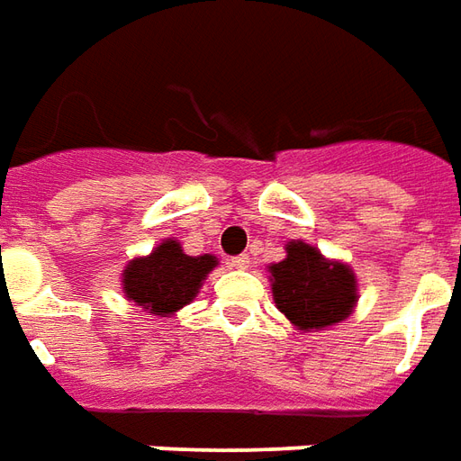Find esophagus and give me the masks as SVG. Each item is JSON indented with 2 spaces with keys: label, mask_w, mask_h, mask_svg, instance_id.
I'll list each match as a JSON object with an SVG mask.
<instances>
[{
  "label": "esophagus",
  "mask_w": 461,
  "mask_h": 461,
  "mask_svg": "<svg viewBox=\"0 0 461 461\" xmlns=\"http://www.w3.org/2000/svg\"><path fill=\"white\" fill-rule=\"evenodd\" d=\"M248 266H250V258L248 256L230 258V267H236V270H246Z\"/></svg>",
  "instance_id": "obj_1"
}]
</instances>
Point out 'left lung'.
Masks as SVG:
<instances>
[{
    "mask_svg": "<svg viewBox=\"0 0 461 461\" xmlns=\"http://www.w3.org/2000/svg\"><path fill=\"white\" fill-rule=\"evenodd\" d=\"M276 308L303 332H318L350 318L357 305V276L305 240H290L285 258L267 266Z\"/></svg>",
    "mask_w": 461,
    "mask_h": 461,
    "instance_id": "left-lung-1",
    "label": "left lung"
}]
</instances>
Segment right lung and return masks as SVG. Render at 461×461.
<instances>
[{
  "instance_id": "1",
  "label": "right lung",
  "mask_w": 461,
  "mask_h": 461,
  "mask_svg": "<svg viewBox=\"0 0 461 461\" xmlns=\"http://www.w3.org/2000/svg\"><path fill=\"white\" fill-rule=\"evenodd\" d=\"M215 266L218 258L211 253L188 256L176 238H166L149 256H139L126 263L121 273V288L126 300L136 303L146 312L171 318L194 303Z\"/></svg>"
}]
</instances>
